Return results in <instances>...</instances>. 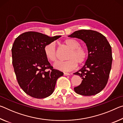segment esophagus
<instances>
[{
    "mask_svg": "<svg viewBox=\"0 0 123 123\" xmlns=\"http://www.w3.org/2000/svg\"><path fill=\"white\" fill-rule=\"evenodd\" d=\"M64 75L67 76V75H70V74L68 73H64Z\"/></svg>",
    "mask_w": 123,
    "mask_h": 123,
    "instance_id": "34e87169",
    "label": "esophagus"
}]
</instances>
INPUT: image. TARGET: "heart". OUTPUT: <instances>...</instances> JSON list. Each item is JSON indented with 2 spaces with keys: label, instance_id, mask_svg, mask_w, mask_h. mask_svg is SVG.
I'll return each mask as SVG.
<instances>
[{
  "label": "heart",
  "instance_id": "heart-1",
  "mask_svg": "<svg viewBox=\"0 0 123 123\" xmlns=\"http://www.w3.org/2000/svg\"><path fill=\"white\" fill-rule=\"evenodd\" d=\"M63 44L70 49L67 57L68 60L60 61L54 64L56 69L62 71H70L74 69L79 64H82L86 61L87 57V52L86 49L80 47L78 41L72 38H67L63 42ZM45 57L50 62L56 61V53L55 43H50L45 45L44 48Z\"/></svg>",
  "mask_w": 123,
  "mask_h": 123
}]
</instances>
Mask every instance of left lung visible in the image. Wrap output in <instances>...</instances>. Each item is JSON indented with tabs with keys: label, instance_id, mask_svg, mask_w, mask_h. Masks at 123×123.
<instances>
[{
	"label": "left lung",
	"instance_id": "left-lung-1",
	"mask_svg": "<svg viewBox=\"0 0 123 123\" xmlns=\"http://www.w3.org/2000/svg\"><path fill=\"white\" fill-rule=\"evenodd\" d=\"M68 37L84 41L88 53L85 65L74 73L82 79L74 91L85 96L98 94L105 88L109 78L112 62L111 45L103 35L91 30L76 31Z\"/></svg>",
	"mask_w": 123,
	"mask_h": 123
}]
</instances>
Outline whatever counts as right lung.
<instances>
[{
  "instance_id": "add662e5",
  "label": "right lung",
  "mask_w": 123,
  "mask_h": 123,
  "mask_svg": "<svg viewBox=\"0 0 123 123\" xmlns=\"http://www.w3.org/2000/svg\"><path fill=\"white\" fill-rule=\"evenodd\" d=\"M61 36L49 37L34 31L17 37L12 48V64L17 81L27 94L37 99L50 95L63 73L54 69L45 57V45Z\"/></svg>"
}]
</instances>
